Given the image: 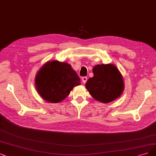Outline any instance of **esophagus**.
I'll return each instance as SVG.
<instances>
[{
    "mask_svg": "<svg viewBox=\"0 0 156 156\" xmlns=\"http://www.w3.org/2000/svg\"><path fill=\"white\" fill-rule=\"evenodd\" d=\"M82 80L83 83H85L86 82H87V78L86 77V76H84V77H83V78H82Z\"/></svg>",
    "mask_w": 156,
    "mask_h": 156,
    "instance_id": "obj_1",
    "label": "esophagus"
}]
</instances>
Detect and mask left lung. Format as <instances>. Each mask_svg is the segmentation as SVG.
Segmentation results:
<instances>
[{
    "label": "left lung",
    "instance_id": "obj_1",
    "mask_svg": "<svg viewBox=\"0 0 156 156\" xmlns=\"http://www.w3.org/2000/svg\"><path fill=\"white\" fill-rule=\"evenodd\" d=\"M94 76L85 83V87L96 100L108 103L118 98L124 90L122 74L114 64L96 65L93 69Z\"/></svg>",
    "mask_w": 156,
    "mask_h": 156
}]
</instances>
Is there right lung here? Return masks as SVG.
<instances>
[{"mask_svg":"<svg viewBox=\"0 0 156 156\" xmlns=\"http://www.w3.org/2000/svg\"><path fill=\"white\" fill-rule=\"evenodd\" d=\"M35 87L40 96L49 103L65 100L76 86L80 85L78 74L67 62L48 61L35 76Z\"/></svg>","mask_w":156,"mask_h":156,"instance_id":"obj_1","label":"right lung"}]
</instances>
